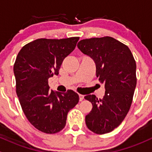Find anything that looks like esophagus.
I'll list each match as a JSON object with an SVG mask.
<instances>
[{
	"mask_svg": "<svg viewBox=\"0 0 152 152\" xmlns=\"http://www.w3.org/2000/svg\"><path fill=\"white\" fill-rule=\"evenodd\" d=\"M83 99H84V96H83V95H81V94H79V101H80V102H81V101H83Z\"/></svg>",
	"mask_w": 152,
	"mask_h": 152,
	"instance_id": "34e87169",
	"label": "esophagus"
}]
</instances>
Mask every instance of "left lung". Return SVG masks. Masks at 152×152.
<instances>
[{
  "mask_svg": "<svg viewBox=\"0 0 152 152\" xmlns=\"http://www.w3.org/2000/svg\"><path fill=\"white\" fill-rule=\"evenodd\" d=\"M77 46L94 60L96 76L106 90L102 99L95 95L84 97L93 106L86 116V124L94 133H109L129 111L137 86L136 61L128 46L109 36L83 39Z\"/></svg>",
  "mask_w": 152,
  "mask_h": 152,
  "instance_id": "left-lung-1",
  "label": "left lung"
}]
</instances>
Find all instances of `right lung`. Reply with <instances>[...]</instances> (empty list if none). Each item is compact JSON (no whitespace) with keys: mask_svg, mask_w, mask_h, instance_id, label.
<instances>
[{"mask_svg":"<svg viewBox=\"0 0 152 152\" xmlns=\"http://www.w3.org/2000/svg\"><path fill=\"white\" fill-rule=\"evenodd\" d=\"M79 37L39 38L21 48L13 66L16 94L29 122L38 130L56 134L66 126L69 111L79 101L72 90H50L48 78L58 75L63 61L76 48Z\"/></svg>","mask_w":152,"mask_h":152,"instance_id":"1","label":"right lung"}]
</instances>
